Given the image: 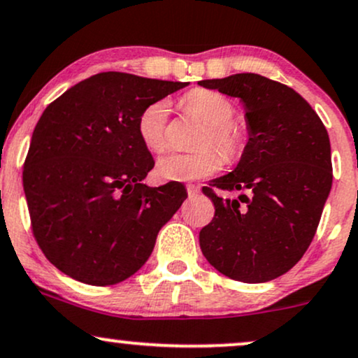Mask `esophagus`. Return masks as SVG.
Listing matches in <instances>:
<instances>
[{
	"label": "esophagus",
	"instance_id": "34e87169",
	"mask_svg": "<svg viewBox=\"0 0 358 358\" xmlns=\"http://www.w3.org/2000/svg\"><path fill=\"white\" fill-rule=\"evenodd\" d=\"M187 192H188V195L193 196V195H196V193H200V187H198V185L190 183V185H187Z\"/></svg>",
	"mask_w": 358,
	"mask_h": 358
}]
</instances>
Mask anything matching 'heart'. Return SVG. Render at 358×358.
<instances>
[{
	"mask_svg": "<svg viewBox=\"0 0 358 358\" xmlns=\"http://www.w3.org/2000/svg\"><path fill=\"white\" fill-rule=\"evenodd\" d=\"M180 106L188 118L203 124L196 138L195 153H171L158 162V175L173 182L205 178L220 170L222 158L235 163L243 157L248 131L234 120L235 105L225 94L208 88H193L180 98ZM136 131L148 152L163 153L168 148V103L146 105L136 120ZM218 149L215 152L213 148ZM222 157H220V155Z\"/></svg>",
	"mask_w": 358,
	"mask_h": 358,
	"instance_id": "heart-1",
	"label": "heart"
}]
</instances>
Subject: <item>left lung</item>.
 <instances>
[{
	"mask_svg": "<svg viewBox=\"0 0 358 358\" xmlns=\"http://www.w3.org/2000/svg\"><path fill=\"white\" fill-rule=\"evenodd\" d=\"M198 85L245 103L250 138L235 171L201 188L215 205L200 248L231 280L287 273L315 236L331 188L330 140L315 110L290 86L255 73ZM238 191V199L223 192Z\"/></svg>",
	"mask_w": 358,
	"mask_h": 358,
	"instance_id": "1",
	"label": "left lung"
}]
</instances>
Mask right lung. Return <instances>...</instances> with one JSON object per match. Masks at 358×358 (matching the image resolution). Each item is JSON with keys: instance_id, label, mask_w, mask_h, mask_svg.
<instances>
[{"instance_id": "add662e5", "label": "right lung", "mask_w": 358, "mask_h": 358, "mask_svg": "<svg viewBox=\"0 0 358 358\" xmlns=\"http://www.w3.org/2000/svg\"><path fill=\"white\" fill-rule=\"evenodd\" d=\"M187 85L105 71L43 111L24 158L23 188L38 247L68 277L115 285L152 255L187 190L178 182L141 183L155 162L136 120L146 105Z\"/></svg>"}]
</instances>
